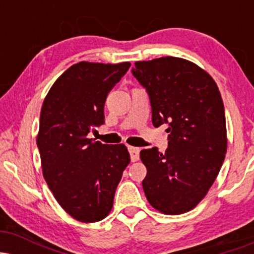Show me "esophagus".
Returning a JSON list of instances; mask_svg holds the SVG:
<instances>
[{"instance_id":"esophagus-1","label":"esophagus","mask_w":254,"mask_h":254,"mask_svg":"<svg viewBox=\"0 0 254 254\" xmlns=\"http://www.w3.org/2000/svg\"><path fill=\"white\" fill-rule=\"evenodd\" d=\"M127 150H129V153H130L131 161H132V162L137 161V160H138V157H139V149H138V148L131 147V145H129V147H127Z\"/></svg>"}]
</instances>
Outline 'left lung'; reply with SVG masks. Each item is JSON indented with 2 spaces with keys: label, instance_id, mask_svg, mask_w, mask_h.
Wrapping results in <instances>:
<instances>
[{
  "label": "left lung",
  "instance_id": "obj_1",
  "mask_svg": "<svg viewBox=\"0 0 254 254\" xmlns=\"http://www.w3.org/2000/svg\"><path fill=\"white\" fill-rule=\"evenodd\" d=\"M131 72L149 97L153 125L167 124L168 132L166 153L156 147L139 153L145 197L164 214H184L203 199L226 156L220 90L208 72L183 58L136 62Z\"/></svg>",
  "mask_w": 254,
  "mask_h": 254
}]
</instances>
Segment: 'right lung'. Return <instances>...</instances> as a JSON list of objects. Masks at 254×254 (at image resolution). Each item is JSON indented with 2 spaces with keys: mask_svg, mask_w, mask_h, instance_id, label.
<instances>
[{
  "mask_svg": "<svg viewBox=\"0 0 254 254\" xmlns=\"http://www.w3.org/2000/svg\"><path fill=\"white\" fill-rule=\"evenodd\" d=\"M130 65L74 64L57 78L43 103L37 145L44 178L60 205L81 222H98L109 215L130 162L124 144L88 138L93 127L105 123L107 94Z\"/></svg>",
  "mask_w": 254,
  "mask_h": 254,
  "instance_id": "add662e5",
  "label": "right lung"
}]
</instances>
